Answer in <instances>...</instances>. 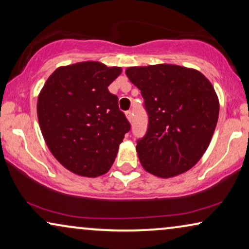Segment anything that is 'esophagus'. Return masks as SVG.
Listing matches in <instances>:
<instances>
[{
    "instance_id": "1",
    "label": "esophagus",
    "mask_w": 249,
    "mask_h": 249,
    "mask_svg": "<svg viewBox=\"0 0 249 249\" xmlns=\"http://www.w3.org/2000/svg\"><path fill=\"white\" fill-rule=\"evenodd\" d=\"M132 112L131 111H128V112H125V117H127V119H128V121L129 122H131L132 121Z\"/></svg>"
}]
</instances>
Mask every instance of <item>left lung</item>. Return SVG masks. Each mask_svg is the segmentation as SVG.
<instances>
[{"mask_svg": "<svg viewBox=\"0 0 249 249\" xmlns=\"http://www.w3.org/2000/svg\"><path fill=\"white\" fill-rule=\"evenodd\" d=\"M129 80L141 90L148 114L137 142L146 171L171 178L192 169L209 147L219 118V98L199 71L176 64L130 67Z\"/></svg>", "mask_w": 249, "mask_h": 249, "instance_id": "8db88e82", "label": "left lung"}]
</instances>
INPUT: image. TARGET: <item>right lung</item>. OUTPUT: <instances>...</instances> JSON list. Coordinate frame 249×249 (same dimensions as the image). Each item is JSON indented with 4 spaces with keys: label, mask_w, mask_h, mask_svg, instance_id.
Masks as SVG:
<instances>
[{
    "label": "right lung",
    "mask_w": 249,
    "mask_h": 249,
    "mask_svg": "<svg viewBox=\"0 0 249 249\" xmlns=\"http://www.w3.org/2000/svg\"><path fill=\"white\" fill-rule=\"evenodd\" d=\"M121 71L97 61L60 67L38 95L37 117L47 147L78 176L107 173L130 130L118 97L107 89Z\"/></svg>",
    "instance_id": "right-lung-1"
}]
</instances>
